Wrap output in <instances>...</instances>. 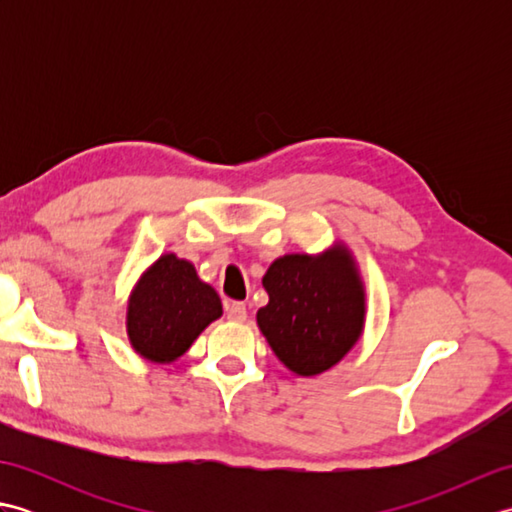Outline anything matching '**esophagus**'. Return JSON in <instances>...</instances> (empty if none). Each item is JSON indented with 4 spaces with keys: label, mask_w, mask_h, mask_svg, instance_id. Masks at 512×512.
<instances>
[{
    "label": "esophagus",
    "mask_w": 512,
    "mask_h": 512,
    "mask_svg": "<svg viewBox=\"0 0 512 512\" xmlns=\"http://www.w3.org/2000/svg\"><path fill=\"white\" fill-rule=\"evenodd\" d=\"M226 317H228V321H235V323L246 321V306L239 301L226 303Z\"/></svg>",
    "instance_id": "34e87169"
}]
</instances>
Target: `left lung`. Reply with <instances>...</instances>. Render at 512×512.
Listing matches in <instances>:
<instances>
[{
  "mask_svg": "<svg viewBox=\"0 0 512 512\" xmlns=\"http://www.w3.org/2000/svg\"><path fill=\"white\" fill-rule=\"evenodd\" d=\"M262 284L268 303L257 310V325L292 374L328 372L361 339L365 284L347 244L279 257Z\"/></svg>",
  "mask_w": 512,
  "mask_h": 512,
  "instance_id": "8db88e82",
  "label": "left lung"
}]
</instances>
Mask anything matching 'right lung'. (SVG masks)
Segmentation results:
<instances>
[{"instance_id":"right-lung-1","label":"right lung","mask_w":512,"mask_h":512,"mask_svg":"<svg viewBox=\"0 0 512 512\" xmlns=\"http://www.w3.org/2000/svg\"><path fill=\"white\" fill-rule=\"evenodd\" d=\"M220 317V295L204 284L191 262L165 253L129 292L125 328L136 354L149 363L169 365Z\"/></svg>"}]
</instances>
